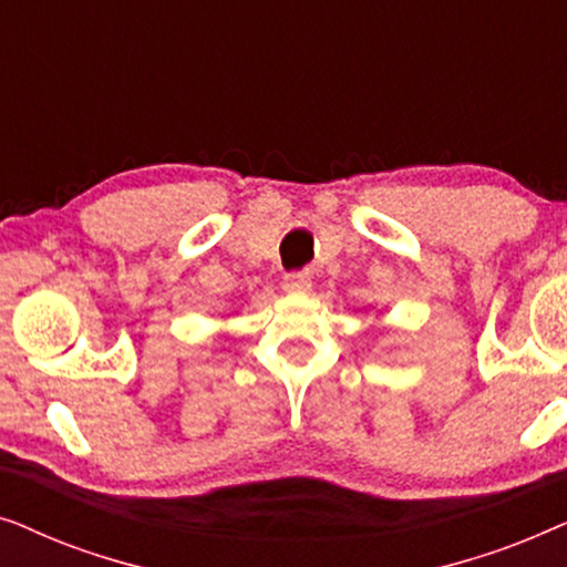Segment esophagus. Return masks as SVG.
Listing matches in <instances>:
<instances>
[{"mask_svg":"<svg viewBox=\"0 0 567 567\" xmlns=\"http://www.w3.org/2000/svg\"><path fill=\"white\" fill-rule=\"evenodd\" d=\"M312 289V276L307 270H293V274L284 276V291L289 293H307Z\"/></svg>","mask_w":567,"mask_h":567,"instance_id":"obj_1","label":"esophagus"}]
</instances>
